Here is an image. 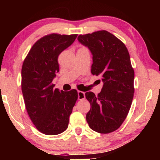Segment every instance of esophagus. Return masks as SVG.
Here are the masks:
<instances>
[{
    "mask_svg": "<svg viewBox=\"0 0 160 160\" xmlns=\"http://www.w3.org/2000/svg\"><path fill=\"white\" fill-rule=\"evenodd\" d=\"M85 98V94L84 92L78 91V100H83Z\"/></svg>",
    "mask_w": 160,
    "mask_h": 160,
    "instance_id": "34e87169",
    "label": "esophagus"
}]
</instances>
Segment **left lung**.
<instances>
[{
  "label": "left lung",
  "mask_w": 160,
  "mask_h": 160,
  "mask_svg": "<svg viewBox=\"0 0 160 160\" xmlns=\"http://www.w3.org/2000/svg\"><path fill=\"white\" fill-rule=\"evenodd\" d=\"M79 43L92 54L91 73L101 78L100 93H85L91 108L86 119L89 128L99 133L117 130L130 111L134 95V70L125 45L106 30L80 35Z\"/></svg>",
  "instance_id": "obj_1"
}]
</instances>
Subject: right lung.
Wrapping results in <instances>:
<instances>
[{"mask_svg":"<svg viewBox=\"0 0 160 160\" xmlns=\"http://www.w3.org/2000/svg\"><path fill=\"white\" fill-rule=\"evenodd\" d=\"M77 34L47 35L37 41L22 68V92L28 113L37 130L48 135L62 133L78 99L76 89H54L59 72L58 57L74 42Z\"/></svg>","mask_w":160,"mask_h":160,"instance_id":"obj_1","label":"right lung"}]
</instances>
